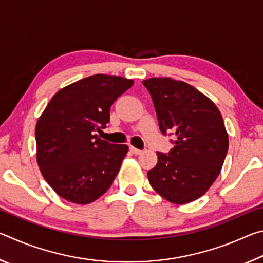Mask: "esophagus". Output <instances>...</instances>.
Wrapping results in <instances>:
<instances>
[{
    "label": "esophagus",
    "instance_id": "obj_1",
    "mask_svg": "<svg viewBox=\"0 0 263 263\" xmlns=\"http://www.w3.org/2000/svg\"><path fill=\"white\" fill-rule=\"evenodd\" d=\"M130 151H131V152H132L133 154H136V155L140 154V153L142 152L141 149H138V148H136V147H133V146H130Z\"/></svg>",
    "mask_w": 263,
    "mask_h": 263
}]
</instances>
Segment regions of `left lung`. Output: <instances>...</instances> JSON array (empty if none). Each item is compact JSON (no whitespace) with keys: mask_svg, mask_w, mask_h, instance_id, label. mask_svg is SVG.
I'll return each mask as SVG.
<instances>
[{"mask_svg":"<svg viewBox=\"0 0 263 263\" xmlns=\"http://www.w3.org/2000/svg\"><path fill=\"white\" fill-rule=\"evenodd\" d=\"M152 96L160 131L174 135L168 154L147 173L152 188L174 204L203 196L219 175L229 136L219 110L201 91L183 81L152 78L142 81Z\"/></svg>","mask_w":263,"mask_h":263,"instance_id":"left-lung-1","label":"left lung"}]
</instances>
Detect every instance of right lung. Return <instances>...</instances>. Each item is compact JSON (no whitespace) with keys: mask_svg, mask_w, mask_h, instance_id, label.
Masks as SVG:
<instances>
[{"mask_svg":"<svg viewBox=\"0 0 263 263\" xmlns=\"http://www.w3.org/2000/svg\"><path fill=\"white\" fill-rule=\"evenodd\" d=\"M133 80L96 74L60 89L35 125L37 163L44 179L66 201L89 204L112 184L128 151L95 131L110 122L114 102Z\"/></svg>","mask_w":263,"mask_h":263,"instance_id":"right-lung-1","label":"right lung"}]
</instances>
